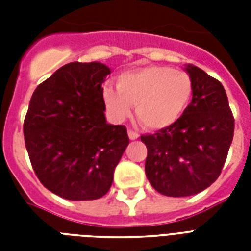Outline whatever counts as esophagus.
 <instances>
[{
  "mask_svg": "<svg viewBox=\"0 0 251 251\" xmlns=\"http://www.w3.org/2000/svg\"><path fill=\"white\" fill-rule=\"evenodd\" d=\"M127 134H129V138L131 139V141H135V139H138V138H139V134L135 133V131H133V130H129V131H127Z\"/></svg>",
  "mask_w": 251,
  "mask_h": 251,
  "instance_id": "1",
  "label": "esophagus"
}]
</instances>
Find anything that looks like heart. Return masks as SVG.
<instances>
[{
  "label": "heart",
  "instance_id": "b5f03b06",
  "mask_svg": "<svg viewBox=\"0 0 251 251\" xmlns=\"http://www.w3.org/2000/svg\"><path fill=\"white\" fill-rule=\"evenodd\" d=\"M102 102L114 121L129 117L135 105L139 121L160 130L178 121L193 96V80L183 70L167 66H143L117 76V88L102 86Z\"/></svg>",
  "mask_w": 251,
  "mask_h": 251
}]
</instances>
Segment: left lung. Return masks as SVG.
<instances>
[{
    "instance_id": "left-lung-1",
    "label": "left lung",
    "mask_w": 251,
    "mask_h": 251,
    "mask_svg": "<svg viewBox=\"0 0 251 251\" xmlns=\"http://www.w3.org/2000/svg\"><path fill=\"white\" fill-rule=\"evenodd\" d=\"M185 72L193 80V98L176 124L142 135L147 146L146 176L167 197L198 194L220 175L232 145L234 118L226 90L194 65Z\"/></svg>"
}]
</instances>
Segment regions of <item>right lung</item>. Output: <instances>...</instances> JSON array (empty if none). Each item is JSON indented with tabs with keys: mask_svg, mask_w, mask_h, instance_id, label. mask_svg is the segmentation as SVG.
Segmentation results:
<instances>
[{
	"mask_svg": "<svg viewBox=\"0 0 251 251\" xmlns=\"http://www.w3.org/2000/svg\"><path fill=\"white\" fill-rule=\"evenodd\" d=\"M101 62H70L33 91L23 133L37 178L69 201L105 195L129 145L127 130L106 122Z\"/></svg>",
	"mask_w": 251,
	"mask_h": 251,
	"instance_id": "add662e5",
	"label": "right lung"
}]
</instances>
